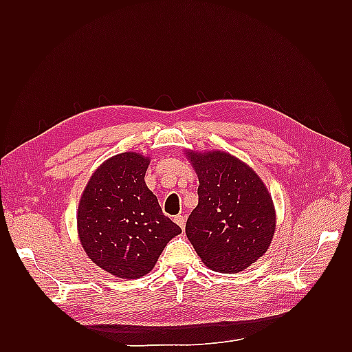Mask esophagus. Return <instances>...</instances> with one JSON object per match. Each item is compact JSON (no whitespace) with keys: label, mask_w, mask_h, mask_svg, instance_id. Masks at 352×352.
Returning <instances> with one entry per match:
<instances>
[{"label":"esophagus","mask_w":352,"mask_h":352,"mask_svg":"<svg viewBox=\"0 0 352 352\" xmlns=\"http://www.w3.org/2000/svg\"><path fill=\"white\" fill-rule=\"evenodd\" d=\"M174 221H175L177 226H180V227H182V230H184V226H186V219H184V216H183V214H177L175 218H174Z\"/></svg>","instance_id":"1"}]
</instances>
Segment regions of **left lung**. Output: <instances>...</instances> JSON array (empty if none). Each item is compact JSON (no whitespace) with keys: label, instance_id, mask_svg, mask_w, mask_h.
I'll list each match as a JSON object with an SVG mask.
<instances>
[{"label":"left lung","instance_id":"obj_1","mask_svg":"<svg viewBox=\"0 0 352 352\" xmlns=\"http://www.w3.org/2000/svg\"><path fill=\"white\" fill-rule=\"evenodd\" d=\"M186 155L198 175V206L186 222V234L203 263L236 274L267 251L275 231L271 193L242 160L223 151Z\"/></svg>","mask_w":352,"mask_h":352}]
</instances>
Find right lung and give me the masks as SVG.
I'll return each mask as SVG.
<instances>
[{
	"label": "right lung",
	"instance_id": "add662e5",
	"mask_svg": "<svg viewBox=\"0 0 352 352\" xmlns=\"http://www.w3.org/2000/svg\"><path fill=\"white\" fill-rule=\"evenodd\" d=\"M149 157L122 153L96 169L77 212L80 242L95 265L119 278H140L182 228L164 216L145 184Z\"/></svg>",
	"mask_w": 352,
	"mask_h": 352
}]
</instances>
